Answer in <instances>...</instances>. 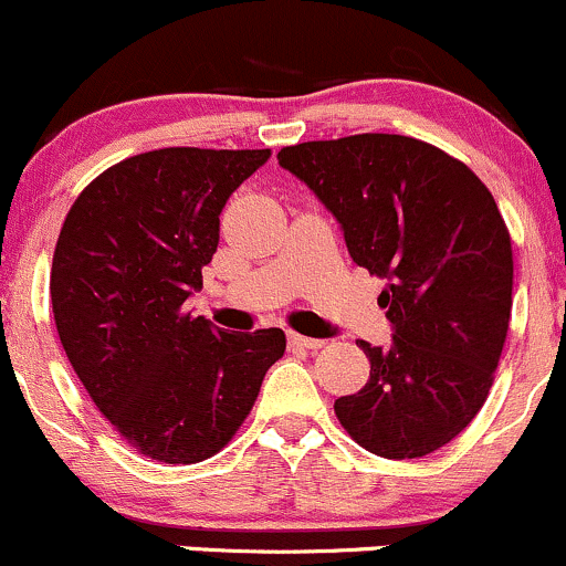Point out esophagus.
I'll list each match as a JSON object with an SVG mask.
<instances>
[{"label":"esophagus","mask_w":566,"mask_h":566,"mask_svg":"<svg viewBox=\"0 0 566 566\" xmlns=\"http://www.w3.org/2000/svg\"><path fill=\"white\" fill-rule=\"evenodd\" d=\"M287 343L292 348H305V350H316V348L324 346V340H316V337H305V335H297V333H290Z\"/></svg>","instance_id":"obj_1"}]
</instances>
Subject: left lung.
<instances>
[{"mask_svg":"<svg viewBox=\"0 0 566 566\" xmlns=\"http://www.w3.org/2000/svg\"><path fill=\"white\" fill-rule=\"evenodd\" d=\"M340 223L348 255L386 279L394 346L361 340L369 380L335 399L348 437L388 460L452 441L490 396L511 322V233L471 167L426 140L361 133L276 154Z\"/></svg>","mask_w":566,"mask_h":566,"instance_id":"left-lung-1","label":"left lung"}]
</instances>
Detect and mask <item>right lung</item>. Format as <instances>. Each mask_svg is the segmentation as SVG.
I'll return each mask as SVG.
<instances>
[{
    "label": "right lung",
    "instance_id": "1",
    "mask_svg": "<svg viewBox=\"0 0 566 566\" xmlns=\"http://www.w3.org/2000/svg\"><path fill=\"white\" fill-rule=\"evenodd\" d=\"M271 148L172 146L101 172L63 220L50 274L57 337L135 452L201 463L223 450L282 359V329L223 333L186 308L220 210Z\"/></svg>",
    "mask_w": 566,
    "mask_h": 566
}]
</instances>
